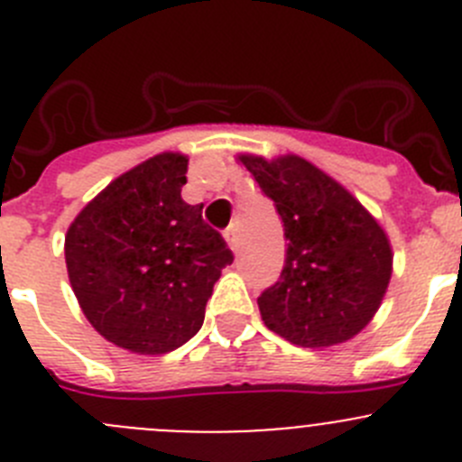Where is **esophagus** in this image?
Instances as JSON below:
<instances>
[{"label":"esophagus","instance_id":"obj_1","mask_svg":"<svg viewBox=\"0 0 462 462\" xmlns=\"http://www.w3.org/2000/svg\"><path fill=\"white\" fill-rule=\"evenodd\" d=\"M224 238H226V245L231 252H238V228L228 226L226 231H224Z\"/></svg>","mask_w":462,"mask_h":462}]
</instances>
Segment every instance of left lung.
Returning <instances> with one entry per match:
<instances>
[{"mask_svg": "<svg viewBox=\"0 0 462 462\" xmlns=\"http://www.w3.org/2000/svg\"><path fill=\"white\" fill-rule=\"evenodd\" d=\"M274 201L289 240L282 277L259 298L265 328L302 348L362 332L383 304L394 252L378 219L329 173L295 153H240Z\"/></svg>", "mask_w": 462, "mask_h": 462, "instance_id": "obj_1", "label": "left lung"}]
</instances>
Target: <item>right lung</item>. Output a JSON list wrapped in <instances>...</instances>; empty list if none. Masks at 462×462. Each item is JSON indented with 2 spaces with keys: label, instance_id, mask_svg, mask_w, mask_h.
Returning <instances> with one entry per match:
<instances>
[{
  "label": "right lung",
  "instance_id": "right-lung-1",
  "mask_svg": "<svg viewBox=\"0 0 462 462\" xmlns=\"http://www.w3.org/2000/svg\"><path fill=\"white\" fill-rule=\"evenodd\" d=\"M188 155L164 151L114 179L66 231V268L82 314L137 355L180 348L234 254L180 199Z\"/></svg>",
  "mask_w": 462,
  "mask_h": 462
}]
</instances>
